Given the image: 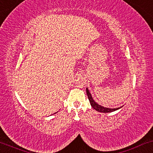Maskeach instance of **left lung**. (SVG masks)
<instances>
[{
    "label": "left lung",
    "instance_id": "1",
    "mask_svg": "<svg viewBox=\"0 0 153 153\" xmlns=\"http://www.w3.org/2000/svg\"><path fill=\"white\" fill-rule=\"evenodd\" d=\"M86 93H87V95H88V100L90 101V103H91V105L92 106V107H93L94 109H95L96 111H97L99 112H102V113H110V112H113V111H115L119 109V108H120L121 107H118V108H106V107H104V106H102L101 105H100V104H98L97 102H95L94 101L93 97H92L91 93H90V91H88V89L86 88Z\"/></svg>",
    "mask_w": 153,
    "mask_h": 153
}]
</instances>
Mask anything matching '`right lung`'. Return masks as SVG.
<instances>
[{"mask_svg":"<svg viewBox=\"0 0 153 153\" xmlns=\"http://www.w3.org/2000/svg\"><path fill=\"white\" fill-rule=\"evenodd\" d=\"M55 114H56V113H55Z\"/></svg>","mask_w":153,"mask_h":153,"instance_id":"1","label":"right lung"}]
</instances>
